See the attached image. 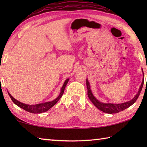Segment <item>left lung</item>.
I'll list each match as a JSON object with an SVG mask.
<instances>
[{"mask_svg":"<svg viewBox=\"0 0 147 147\" xmlns=\"http://www.w3.org/2000/svg\"><path fill=\"white\" fill-rule=\"evenodd\" d=\"M142 72L143 74V78L142 83L141 84V86L139 89L138 93H137L136 94V96L130 101L126 102H124V103H120V104L104 103L98 100L97 99L94 97L93 93H92V91L91 90L90 84H89L88 80L87 78L86 86H87V88H88V95L89 100L92 102V103H93L94 105L96 107V108H97L98 109H100V111H102L104 113H109V114L117 113L120 112L121 111L124 110V109L129 108V107L131 106L133 104L136 102V100L138 98L139 94L141 93V91L142 90V88L144 83V73H143V69H142Z\"/></svg>","mask_w":147,"mask_h":147,"instance_id":"8db88e82","label":"left lung"}]
</instances>
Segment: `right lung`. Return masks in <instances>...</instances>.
Masks as SVG:
<instances>
[{"label":"right lung","instance_id":"1","mask_svg":"<svg viewBox=\"0 0 147 147\" xmlns=\"http://www.w3.org/2000/svg\"><path fill=\"white\" fill-rule=\"evenodd\" d=\"M69 80V78H67L65 81L63 86H62L61 88L60 93H59L58 96L56 98H55L54 100L52 101L47 102H44V103L35 104V105L34 104V105H29V104H26L23 102H21L16 100V98H14L13 96L11 95L9 92H8V93L9 97H10L11 99V100L13 101V103L16 104L17 106H19V108H21L22 109H24V110H26L27 111H28V112H30L32 113H41L48 111L49 109H51L52 107L55 105V104L57 103V102L60 99V98L62 96V94H63L65 88V86L68 83Z\"/></svg>","mask_w":147,"mask_h":147}]
</instances>
